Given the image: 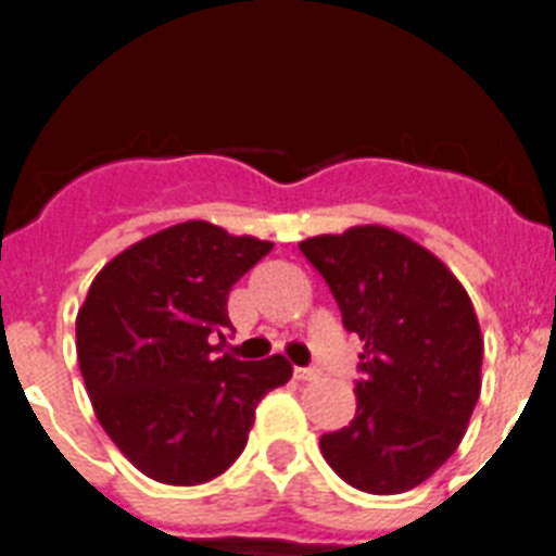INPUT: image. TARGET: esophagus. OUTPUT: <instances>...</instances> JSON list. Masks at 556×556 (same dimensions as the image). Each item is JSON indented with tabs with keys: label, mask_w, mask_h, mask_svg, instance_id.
<instances>
[{
	"label": "esophagus",
	"mask_w": 556,
	"mask_h": 556,
	"mask_svg": "<svg viewBox=\"0 0 556 556\" xmlns=\"http://www.w3.org/2000/svg\"><path fill=\"white\" fill-rule=\"evenodd\" d=\"M294 378L298 381H314V378H320V370H314V367H294Z\"/></svg>",
	"instance_id": "1"
}]
</instances>
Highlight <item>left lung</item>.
Wrapping results in <instances>:
<instances>
[{"label": "left lung", "instance_id": "1", "mask_svg": "<svg viewBox=\"0 0 556 556\" xmlns=\"http://www.w3.org/2000/svg\"><path fill=\"white\" fill-rule=\"evenodd\" d=\"M301 250L365 342L356 417L320 437L323 456L351 488L406 493L459 448L479 401L473 303L434 253L384 225L312 236Z\"/></svg>", "mask_w": 556, "mask_h": 556}]
</instances>
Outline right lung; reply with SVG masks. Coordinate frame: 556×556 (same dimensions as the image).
<instances>
[{"label": "right lung", "instance_id": "1", "mask_svg": "<svg viewBox=\"0 0 556 556\" xmlns=\"http://www.w3.org/2000/svg\"><path fill=\"white\" fill-rule=\"evenodd\" d=\"M273 242L191 219L97 273L77 312V362L97 420L161 484H205L248 445L255 406L292 378L283 356H219L228 292Z\"/></svg>", "mask_w": 556, "mask_h": 556}]
</instances>
